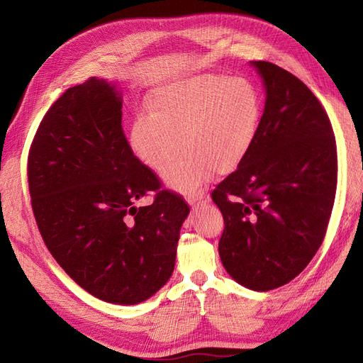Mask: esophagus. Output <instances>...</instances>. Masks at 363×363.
I'll list each match as a JSON object with an SVG mask.
<instances>
[{"mask_svg":"<svg viewBox=\"0 0 363 363\" xmlns=\"http://www.w3.org/2000/svg\"><path fill=\"white\" fill-rule=\"evenodd\" d=\"M203 194H200V192H194V194H188L186 195V201H188L191 206H196V204H200L201 201H203Z\"/></svg>","mask_w":363,"mask_h":363,"instance_id":"34e87169","label":"esophagus"}]
</instances>
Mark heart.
<instances>
[{"label": "heart", "instance_id": "1", "mask_svg": "<svg viewBox=\"0 0 363 363\" xmlns=\"http://www.w3.org/2000/svg\"><path fill=\"white\" fill-rule=\"evenodd\" d=\"M262 116L257 87L247 79L200 74L156 87L148 113L131 124L130 144L169 188L192 194L212 177L235 171L247 157Z\"/></svg>", "mask_w": 363, "mask_h": 363}]
</instances>
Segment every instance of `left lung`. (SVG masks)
<instances>
[{
    "label": "left lung",
    "instance_id": "obj_1",
    "mask_svg": "<svg viewBox=\"0 0 363 363\" xmlns=\"http://www.w3.org/2000/svg\"><path fill=\"white\" fill-rule=\"evenodd\" d=\"M267 89L257 136L238 169L212 191L224 232L219 257L238 283L271 291L289 283L321 247L337 184L335 133L301 80L252 62Z\"/></svg>",
    "mask_w": 363,
    "mask_h": 363
}]
</instances>
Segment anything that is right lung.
<instances>
[{"instance_id": "right-lung-1", "label": "right lung", "mask_w": 363, "mask_h": 363, "mask_svg": "<svg viewBox=\"0 0 363 363\" xmlns=\"http://www.w3.org/2000/svg\"><path fill=\"white\" fill-rule=\"evenodd\" d=\"M123 98L95 77L65 92L28 151L31 208L65 272L96 298L138 304L171 277L189 206L131 150ZM150 191L155 201L136 208Z\"/></svg>"}]
</instances>
